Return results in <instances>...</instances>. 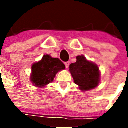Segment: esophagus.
<instances>
[{
    "instance_id": "34e87169",
    "label": "esophagus",
    "mask_w": 128,
    "mask_h": 128,
    "mask_svg": "<svg viewBox=\"0 0 128 128\" xmlns=\"http://www.w3.org/2000/svg\"><path fill=\"white\" fill-rule=\"evenodd\" d=\"M65 66H66V68L68 69L69 68V66H70V62H65Z\"/></svg>"
}]
</instances>
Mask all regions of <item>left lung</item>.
<instances>
[{
	"mask_svg": "<svg viewBox=\"0 0 128 128\" xmlns=\"http://www.w3.org/2000/svg\"><path fill=\"white\" fill-rule=\"evenodd\" d=\"M76 59V62L71 63L69 67L74 82L82 91L96 88L99 85L100 77L98 66L88 61L83 56H78Z\"/></svg>",
	"mask_w": 128,
	"mask_h": 128,
	"instance_id": "8db88e82",
	"label": "left lung"
}]
</instances>
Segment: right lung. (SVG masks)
Segmentation results:
<instances>
[{
	"mask_svg": "<svg viewBox=\"0 0 128 128\" xmlns=\"http://www.w3.org/2000/svg\"><path fill=\"white\" fill-rule=\"evenodd\" d=\"M65 68L66 66L60 59L44 55L40 61L32 66L30 81L36 87L43 88L53 81L57 73Z\"/></svg>",
	"mask_w": 128,
	"mask_h": 128,
	"instance_id": "1",
	"label": "right lung"
}]
</instances>
